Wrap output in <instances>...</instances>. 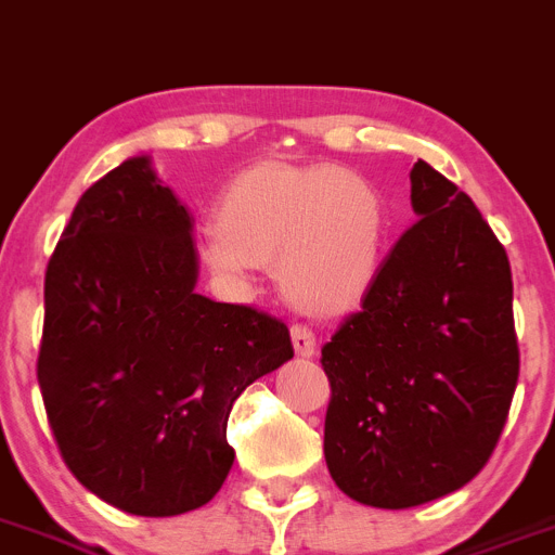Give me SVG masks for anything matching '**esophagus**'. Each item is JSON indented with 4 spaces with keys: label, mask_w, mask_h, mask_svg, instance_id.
Wrapping results in <instances>:
<instances>
[{
    "label": "esophagus",
    "mask_w": 555,
    "mask_h": 555,
    "mask_svg": "<svg viewBox=\"0 0 555 555\" xmlns=\"http://www.w3.org/2000/svg\"><path fill=\"white\" fill-rule=\"evenodd\" d=\"M291 337H293V349L301 358H312L315 354V332L305 324H293L291 326Z\"/></svg>",
    "instance_id": "34e87169"
}]
</instances>
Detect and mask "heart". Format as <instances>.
I'll list each match as a JSON object with an SVG mask.
<instances>
[{"mask_svg": "<svg viewBox=\"0 0 555 555\" xmlns=\"http://www.w3.org/2000/svg\"><path fill=\"white\" fill-rule=\"evenodd\" d=\"M383 245V197L365 178L276 162L240 172L204 231V259L218 276L243 284L259 262H276L282 291L312 312L358 305Z\"/></svg>", "mask_w": 555, "mask_h": 555, "instance_id": "1", "label": "heart"}]
</instances>
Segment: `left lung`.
I'll use <instances>...</instances> for the list:
<instances>
[{"mask_svg":"<svg viewBox=\"0 0 555 555\" xmlns=\"http://www.w3.org/2000/svg\"><path fill=\"white\" fill-rule=\"evenodd\" d=\"M418 215L321 349L324 455L337 489L413 508L469 483L491 457L519 377L505 248L466 192L427 162Z\"/></svg>","mask_w":555,"mask_h":555,"instance_id":"obj_1","label":"left lung"}]
</instances>
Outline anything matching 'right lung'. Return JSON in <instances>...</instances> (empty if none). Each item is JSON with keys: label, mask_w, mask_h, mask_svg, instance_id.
Wrapping results in <instances>:
<instances>
[{"label": "right lung", "mask_w": 555, "mask_h": 555, "mask_svg": "<svg viewBox=\"0 0 555 555\" xmlns=\"http://www.w3.org/2000/svg\"><path fill=\"white\" fill-rule=\"evenodd\" d=\"M186 206L128 158L77 201L44 276L38 385L64 464L137 517L209 503L231 404L293 358L291 330L195 293Z\"/></svg>", "instance_id": "add662e5"}]
</instances>
